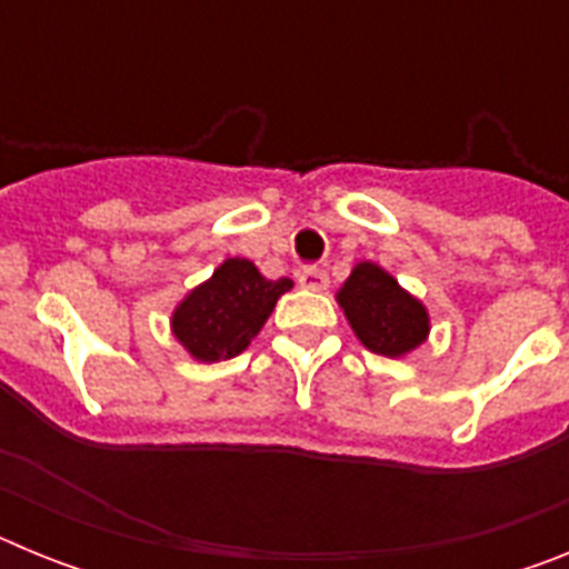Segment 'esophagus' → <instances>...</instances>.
<instances>
[{
    "instance_id": "34e87169",
    "label": "esophagus",
    "mask_w": 569,
    "mask_h": 569,
    "mask_svg": "<svg viewBox=\"0 0 569 569\" xmlns=\"http://www.w3.org/2000/svg\"><path fill=\"white\" fill-rule=\"evenodd\" d=\"M299 284L305 290H313V293H325V290L330 288V279H328V273H325V270L305 268L299 273Z\"/></svg>"
}]
</instances>
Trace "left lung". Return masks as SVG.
<instances>
[{"label": "left lung", "mask_w": 569, "mask_h": 569, "mask_svg": "<svg viewBox=\"0 0 569 569\" xmlns=\"http://www.w3.org/2000/svg\"><path fill=\"white\" fill-rule=\"evenodd\" d=\"M336 301L370 353L399 359L416 350L430 333L425 305L373 261L356 264L336 293Z\"/></svg>", "instance_id": "obj_1"}]
</instances>
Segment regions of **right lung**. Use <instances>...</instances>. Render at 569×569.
I'll return each instance as SVG.
<instances>
[{
  "label": "right lung",
  "instance_id": "add662e5",
  "mask_svg": "<svg viewBox=\"0 0 569 569\" xmlns=\"http://www.w3.org/2000/svg\"><path fill=\"white\" fill-rule=\"evenodd\" d=\"M290 279H264L250 259H224L208 281L190 290L173 310L170 328L196 361L239 356L256 339Z\"/></svg>",
  "mask_w": 569,
  "mask_h": 569
}]
</instances>
